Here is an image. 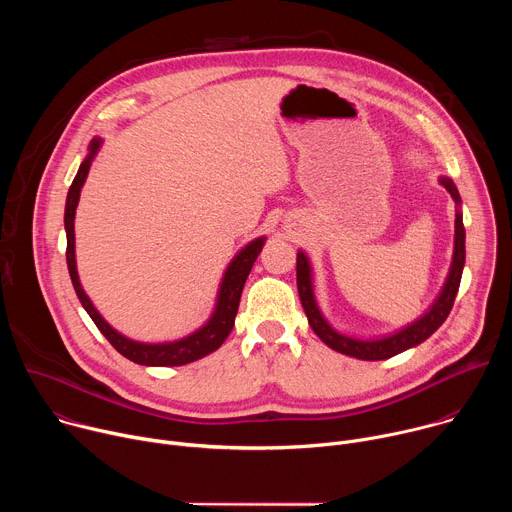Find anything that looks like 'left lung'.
<instances>
[{"mask_svg":"<svg viewBox=\"0 0 512 512\" xmlns=\"http://www.w3.org/2000/svg\"><path fill=\"white\" fill-rule=\"evenodd\" d=\"M437 182H440L450 192V196L456 202L452 263H450V269H448V275L440 289V294H437V298L431 302V306L417 320H413L411 324H407L391 334L377 336V338H358V336H350V334L336 330L318 306L312 261L306 255V251H302V249L298 251V265H296L298 291H300L304 312H306L308 322H310L312 330L316 332V336L332 350L352 356V358H358V360H385V358H391L395 354H401V352L421 344L446 322V318L454 306L460 279H462V271H464V263H466V231H464V223H462V198H460L456 184L448 176H440L437 178Z\"/></svg>","mask_w":512,"mask_h":512,"instance_id":"1","label":"left lung"}]
</instances>
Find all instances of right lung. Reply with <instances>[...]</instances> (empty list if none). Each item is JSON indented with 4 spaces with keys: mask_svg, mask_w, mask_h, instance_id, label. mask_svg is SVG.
Here are the masks:
<instances>
[{
    "mask_svg": "<svg viewBox=\"0 0 512 512\" xmlns=\"http://www.w3.org/2000/svg\"><path fill=\"white\" fill-rule=\"evenodd\" d=\"M101 145H103L101 137L91 139L89 152H87L83 164L79 166V172H77L75 180H72V184L68 188L66 206H64L66 265H68V273H70L72 285H75L77 296H79L83 308L87 310V314L91 316V320L101 330V334L113 344V348L119 354H123L125 358H129L137 364H143V367H182V364L204 358L206 354L214 352L216 348H221V344L231 334V330L235 326V316H237V310H239L245 281H247V277L251 273V267L257 261V257H259L263 245H265V237L253 239L231 259V263L227 265V269L223 273L221 283H218L216 302H214L212 314L208 316V320L200 328H196L194 332H190V334H186L178 340H166V342H139V340H133V338L121 334L99 314V310L93 306L91 298L87 296V291H85V287L79 279L77 253H75L77 206H79L81 190H83L85 180L89 176L91 164L97 158Z\"/></svg>",
    "mask_w": 512,
    "mask_h": 512,
    "instance_id": "right-lung-1",
    "label": "right lung"
}]
</instances>
